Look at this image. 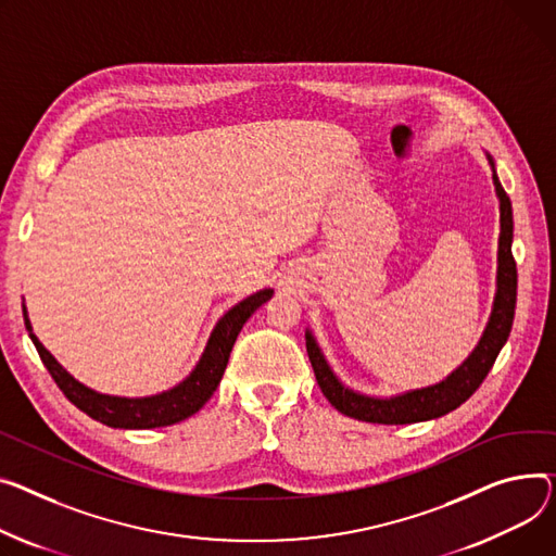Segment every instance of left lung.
I'll return each instance as SVG.
<instances>
[{
    "label": "left lung",
    "mask_w": 556,
    "mask_h": 556,
    "mask_svg": "<svg viewBox=\"0 0 556 556\" xmlns=\"http://www.w3.org/2000/svg\"><path fill=\"white\" fill-rule=\"evenodd\" d=\"M488 163L492 167V182L498 199V220H501V235H498V252H496V290L492 313L488 317L483 336H480L473 351L467 359L454 368V371L435 384L409 389L389 397L380 395H366L362 391L351 389L344 384L338 374L332 371L321 346L317 344L313 330L306 328V351L313 364V371L317 384L326 400L336 406V409L349 418L364 420V422H378V425H412L422 420H433L445 416L458 406L480 387L485 376L492 371V366L505 346L516 308V264L511 256V241H514V216L511 203L505 194L503 185L496 174V163L490 152H485Z\"/></svg>",
    "instance_id": "1"
}]
</instances>
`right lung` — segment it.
Masks as SVG:
<instances>
[{
    "label": "right lung",
    "instance_id": "add662e5",
    "mask_svg": "<svg viewBox=\"0 0 556 556\" xmlns=\"http://www.w3.org/2000/svg\"><path fill=\"white\" fill-rule=\"evenodd\" d=\"M273 292H275L273 288L256 290L250 294V298L241 300L228 313H224V317L214 324L210 338L205 342V349L190 371V376L182 378L176 387L167 391H161L154 395H142V397L100 393L73 378L66 368L45 349V344L37 340L24 302H22V313H24L28 338L35 344L37 353H40L47 371L51 374L55 384L62 389V393L76 404L80 412L114 429H154V427L176 425L185 418L194 416L212 397L220 378L226 374L232 346L237 342V336L241 332L243 324L250 319V315L258 306L266 304L273 298Z\"/></svg>",
    "mask_w": 556,
    "mask_h": 556
}]
</instances>
